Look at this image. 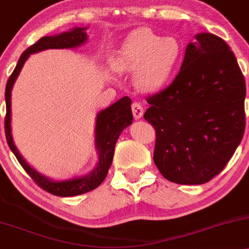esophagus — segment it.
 <instances>
[{"label":"esophagus","mask_w":249,"mask_h":249,"mask_svg":"<svg viewBox=\"0 0 249 249\" xmlns=\"http://www.w3.org/2000/svg\"><path fill=\"white\" fill-rule=\"evenodd\" d=\"M132 111H133V115H134L135 120L141 119V116L143 115V107L141 106V103L134 102L132 104Z\"/></svg>","instance_id":"obj_1"}]
</instances>
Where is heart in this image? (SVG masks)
Wrapping results in <instances>:
<instances>
[{"label":"heart","instance_id":"heart-1","mask_svg":"<svg viewBox=\"0 0 249 249\" xmlns=\"http://www.w3.org/2000/svg\"><path fill=\"white\" fill-rule=\"evenodd\" d=\"M183 55L175 36H164L148 28L133 32L122 46L117 63L124 70L136 72V83L145 91L159 89L170 81Z\"/></svg>","mask_w":249,"mask_h":249}]
</instances>
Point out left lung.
Listing matches in <instances>:
<instances>
[{"instance_id":"left-lung-1","label":"left lung","mask_w":249,"mask_h":249,"mask_svg":"<svg viewBox=\"0 0 249 249\" xmlns=\"http://www.w3.org/2000/svg\"><path fill=\"white\" fill-rule=\"evenodd\" d=\"M180 71L162 91L146 98V121L156 129L153 160L167 180L209 181L226 167L246 127V82L227 42L197 34Z\"/></svg>"}]
</instances>
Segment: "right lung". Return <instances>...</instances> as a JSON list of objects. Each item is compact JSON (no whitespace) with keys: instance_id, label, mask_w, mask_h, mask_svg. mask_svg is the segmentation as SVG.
I'll return each mask as SVG.
<instances>
[{"instance_id":"right-lung-1","label":"right lung","mask_w":249,"mask_h":249,"mask_svg":"<svg viewBox=\"0 0 249 249\" xmlns=\"http://www.w3.org/2000/svg\"><path fill=\"white\" fill-rule=\"evenodd\" d=\"M85 29L87 27H76L69 32L57 34V36H42L36 44L29 46L21 54L17 64V68L10 74L6 85V93H4L7 107L4 130H6L8 145H9L13 153L15 154L21 166L23 167V170L28 173L29 177L33 179L40 188L54 195V196L60 197L78 196V195L89 192L97 188L106 179L109 167L111 166V162H113L115 145H116L117 139L125 127L132 124L133 114L132 108H130L132 100L124 96L121 100H119L117 102L111 104L110 107L97 114L95 127V146L98 153V161L91 172L83 176V177H74L66 179V180H52V179L42 176L32 166H29L22 156L18 153L17 146L14 145L12 136V127H10V117H12V109H10L12 100H10V97H12L13 85H14L23 64L28 59L29 55L49 49H74V47L81 46L88 40Z\"/></svg>"}]
</instances>
